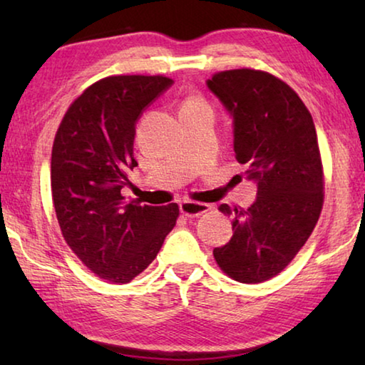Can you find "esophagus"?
I'll return each mask as SVG.
<instances>
[{"instance_id":"1","label":"esophagus","mask_w":365,"mask_h":365,"mask_svg":"<svg viewBox=\"0 0 365 365\" xmlns=\"http://www.w3.org/2000/svg\"><path fill=\"white\" fill-rule=\"evenodd\" d=\"M178 207H180V212L183 215H187V217H197V215L209 211V205H202V202L195 201H182Z\"/></svg>"}]
</instances>
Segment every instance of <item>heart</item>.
Instances as JSON below:
<instances>
[{
    "label": "heart",
    "mask_w": 365,
    "mask_h": 365,
    "mask_svg": "<svg viewBox=\"0 0 365 365\" xmlns=\"http://www.w3.org/2000/svg\"><path fill=\"white\" fill-rule=\"evenodd\" d=\"M182 110H209V106L201 98H190L183 103Z\"/></svg>",
    "instance_id": "b5f03b06"
}]
</instances>
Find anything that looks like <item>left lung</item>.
Wrapping results in <instances>:
<instances>
[{
  "mask_svg": "<svg viewBox=\"0 0 365 365\" xmlns=\"http://www.w3.org/2000/svg\"><path fill=\"white\" fill-rule=\"evenodd\" d=\"M206 85L230 114L235 158L257 187L248 211L219 206L233 217V237L214 257L233 280L261 283L292 262L322 211L316 127L301 98L267 72L225 71Z\"/></svg>",
  "mask_w": 365,
  "mask_h": 365,
  "instance_id": "left-lung-1",
  "label": "left lung"
}]
</instances>
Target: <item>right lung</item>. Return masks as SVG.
Returning <instances> with one entry per match:
<instances>
[{
	"mask_svg": "<svg viewBox=\"0 0 365 365\" xmlns=\"http://www.w3.org/2000/svg\"><path fill=\"white\" fill-rule=\"evenodd\" d=\"M172 83L160 76L103 78L71 104L54 138L51 193L61 232L80 261L110 283L141 274L178 217L175 202L141 206L122 196L138 165L137 122Z\"/></svg>",
	"mask_w": 365,
	"mask_h": 365,
	"instance_id": "obj_1",
	"label": "right lung"
}]
</instances>
